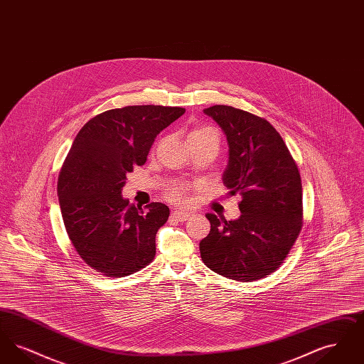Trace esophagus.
Masks as SVG:
<instances>
[{
	"label": "esophagus",
	"instance_id": "34e87169",
	"mask_svg": "<svg viewBox=\"0 0 364 364\" xmlns=\"http://www.w3.org/2000/svg\"><path fill=\"white\" fill-rule=\"evenodd\" d=\"M172 217H173V220L176 221H180V223H184V221H187L188 218L191 217L190 213L188 211H181V210H174L173 213H172Z\"/></svg>",
	"mask_w": 364,
	"mask_h": 364
}]
</instances>
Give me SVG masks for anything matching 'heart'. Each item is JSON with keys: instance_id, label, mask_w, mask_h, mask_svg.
Wrapping results in <instances>:
<instances>
[{"instance_id": "heart-1", "label": "heart", "mask_w": 364, "mask_h": 364, "mask_svg": "<svg viewBox=\"0 0 364 364\" xmlns=\"http://www.w3.org/2000/svg\"><path fill=\"white\" fill-rule=\"evenodd\" d=\"M206 138H215L218 140L217 132L213 128L205 127V125H199V127H195V128L191 129L190 134L187 136V143ZM187 191H188V186L186 183L173 181L165 188V196H166L168 200H171L173 203H183L184 199H186Z\"/></svg>"}]
</instances>
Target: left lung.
<instances>
[{"instance_id":"8db88e82","label":"left lung","mask_w":364,"mask_h":364,"mask_svg":"<svg viewBox=\"0 0 364 364\" xmlns=\"http://www.w3.org/2000/svg\"><path fill=\"white\" fill-rule=\"evenodd\" d=\"M225 132L229 164L224 184L242 195L236 221L208 214L200 257L220 276L252 282L284 263L303 226L301 178L285 141L262 117L226 105L203 110Z\"/></svg>"}]
</instances>
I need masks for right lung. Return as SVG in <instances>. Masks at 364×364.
I'll return each mask as SVG.
<instances>
[{
	"label": "right lung",
	"mask_w": 364,
	"mask_h": 364,
	"mask_svg": "<svg viewBox=\"0 0 364 364\" xmlns=\"http://www.w3.org/2000/svg\"><path fill=\"white\" fill-rule=\"evenodd\" d=\"M184 107L136 105L97 114L70 146L57 192L72 245L106 277L134 274L156 257V235L169 208H135L122 195L127 173L144 165L156 135L183 116Z\"/></svg>",
	"instance_id": "add662e5"
}]
</instances>
